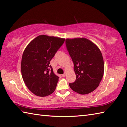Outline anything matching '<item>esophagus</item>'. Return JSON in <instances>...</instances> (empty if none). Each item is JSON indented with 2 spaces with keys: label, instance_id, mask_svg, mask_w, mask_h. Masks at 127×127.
Segmentation results:
<instances>
[{
  "label": "esophagus",
  "instance_id": "34e87169",
  "mask_svg": "<svg viewBox=\"0 0 127 127\" xmlns=\"http://www.w3.org/2000/svg\"><path fill=\"white\" fill-rule=\"evenodd\" d=\"M65 75H66V74H65V73H64V74H62V77H65Z\"/></svg>",
  "mask_w": 127,
  "mask_h": 127
}]
</instances>
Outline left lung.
I'll return each instance as SVG.
<instances>
[{
    "label": "left lung",
    "mask_w": 127,
    "mask_h": 127,
    "mask_svg": "<svg viewBox=\"0 0 127 127\" xmlns=\"http://www.w3.org/2000/svg\"><path fill=\"white\" fill-rule=\"evenodd\" d=\"M66 49L74 63L76 80L69 83L76 93L85 95L98 86L104 73V62L100 49L85 38L65 39Z\"/></svg>",
    "instance_id": "1"
}]
</instances>
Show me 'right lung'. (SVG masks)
Listing matches in <instances>:
<instances>
[{
  "label": "right lung",
  "instance_id": "right-lung-1",
  "mask_svg": "<svg viewBox=\"0 0 127 127\" xmlns=\"http://www.w3.org/2000/svg\"><path fill=\"white\" fill-rule=\"evenodd\" d=\"M65 39L39 35L26 47L22 57L21 74L26 86L36 96L44 97L55 90L59 77L50 65Z\"/></svg>",
  "mask_w": 127,
  "mask_h": 127
}]
</instances>
